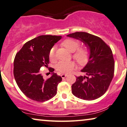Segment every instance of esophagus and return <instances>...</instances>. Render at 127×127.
Listing matches in <instances>:
<instances>
[{"label":"esophagus","mask_w":127,"mask_h":127,"mask_svg":"<svg viewBox=\"0 0 127 127\" xmlns=\"http://www.w3.org/2000/svg\"><path fill=\"white\" fill-rule=\"evenodd\" d=\"M67 76V74H64V73H63V74H62V75H61V76H62V78H65V77Z\"/></svg>","instance_id":"esophagus-1"}]
</instances>
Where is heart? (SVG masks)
I'll use <instances>...</instances> for the list:
<instances>
[{"label": "heart", "mask_w": 127, "mask_h": 127, "mask_svg": "<svg viewBox=\"0 0 127 127\" xmlns=\"http://www.w3.org/2000/svg\"><path fill=\"white\" fill-rule=\"evenodd\" d=\"M62 44L69 51L73 52V58L79 64H84L87 61L89 56V51L86 48H79L80 43L78 41L71 39L64 40ZM55 47H53L49 52V58L51 61L55 60ZM75 63L73 61H60L56 64V69L62 73H68L71 72L74 69Z\"/></svg>", "instance_id": "b5f03b06"}]
</instances>
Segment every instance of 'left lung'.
<instances>
[{"mask_svg":"<svg viewBox=\"0 0 127 127\" xmlns=\"http://www.w3.org/2000/svg\"><path fill=\"white\" fill-rule=\"evenodd\" d=\"M67 36L79 40L90 50L87 64L81 70L86 75L76 77L72 86L76 97L93 100L105 93L112 81L115 62L111 49L99 37L85 32H76Z\"/></svg>","mask_w":127,"mask_h":127,"instance_id":"left-lung-1","label":"left lung"}]
</instances>
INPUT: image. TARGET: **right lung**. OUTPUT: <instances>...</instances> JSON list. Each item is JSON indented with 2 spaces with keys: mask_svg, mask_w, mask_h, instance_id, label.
<instances>
[{
  "mask_svg": "<svg viewBox=\"0 0 127 127\" xmlns=\"http://www.w3.org/2000/svg\"><path fill=\"white\" fill-rule=\"evenodd\" d=\"M61 36L41 35L27 41L16 54L14 62V75L19 88L30 99L39 102L48 100L57 93V87L62 80L52 72L45 80L40 72L41 67H48L49 52Z\"/></svg>",
  "mask_w": 127,
  "mask_h": 127,
  "instance_id": "1",
  "label": "right lung"
}]
</instances>
